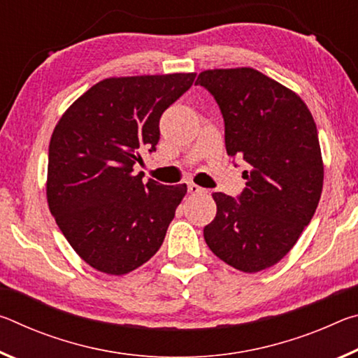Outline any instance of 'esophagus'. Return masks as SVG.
<instances>
[{
  "label": "esophagus",
  "instance_id": "34e87169",
  "mask_svg": "<svg viewBox=\"0 0 358 358\" xmlns=\"http://www.w3.org/2000/svg\"><path fill=\"white\" fill-rule=\"evenodd\" d=\"M187 192H189V194H203L205 189L201 186L194 185V183H187Z\"/></svg>",
  "mask_w": 358,
  "mask_h": 358
}]
</instances>
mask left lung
I'll list each match as a JSON object with an SVG mask.
<instances>
[{
	"instance_id": "left-lung-1",
	"label": "left lung",
	"mask_w": 358,
	"mask_h": 358,
	"mask_svg": "<svg viewBox=\"0 0 358 358\" xmlns=\"http://www.w3.org/2000/svg\"><path fill=\"white\" fill-rule=\"evenodd\" d=\"M196 83L221 108L227 155L248 164L238 199L213 194L216 216L203 238L224 262L256 273L292 250L317 208L324 162L316 123L299 94L252 68L208 69Z\"/></svg>"
}]
</instances>
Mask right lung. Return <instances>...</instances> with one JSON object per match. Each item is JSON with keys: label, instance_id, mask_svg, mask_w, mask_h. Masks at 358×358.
<instances>
[{"label": "right lung", "instance_id": "obj_1", "mask_svg": "<svg viewBox=\"0 0 358 358\" xmlns=\"http://www.w3.org/2000/svg\"><path fill=\"white\" fill-rule=\"evenodd\" d=\"M194 78V72L104 78L53 129L48 208L74 251L102 273H129L164 241L187 187L143 185L134 164L141 151L156 150L161 115Z\"/></svg>", "mask_w": 358, "mask_h": 358}]
</instances>
